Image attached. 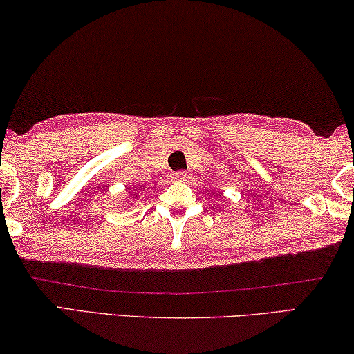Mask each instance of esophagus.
<instances>
[{"mask_svg": "<svg viewBox=\"0 0 354 354\" xmlns=\"http://www.w3.org/2000/svg\"><path fill=\"white\" fill-rule=\"evenodd\" d=\"M173 179H175V181H178V183H183V181H186V179H187V175L184 171H176L175 175H173Z\"/></svg>", "mask_w": 354, "mask_h": 354, "instance_id": "34e87169", "label": "esophagus"}]
</instances>
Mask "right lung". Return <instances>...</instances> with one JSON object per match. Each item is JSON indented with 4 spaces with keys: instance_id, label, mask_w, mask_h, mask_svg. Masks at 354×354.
Here are the masks:
<instances>
[{
    "instance_id": "add662e5",
    "label": "right lung",
    "mask_w": 354,
    "mask_h": 354,
    "mask_svg": "<svg viewBox=\"0 0 354 354\" xmlns=\"http://www.w3.org/2000/svg\"><path fill=\"white\" fill-rule=\"evenodd\" d=\"M137 192H138V190H136V192H133V190H131V192H129V195H131V198H132V200H136V198L138 197ZM132 200H131V201H132Z\"/></svg>"
}]
</instances>
